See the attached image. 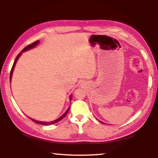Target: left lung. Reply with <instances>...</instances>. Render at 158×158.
Segmentation results:
<instances>
[{
  "instance_id": "1",
  "label": "left lung",
  "mask_w": 158,
  "mask_h": 158,
  "mask_svg": "<svg viewBox=\"0 0 158 158\" xmlns=\"http://www.w3.org/2000/svg\"><path fill=\"white\" fill-rule=\"evenodd\" d=\"M100 122L102 123H103V124H105V123H103V122H102V121H100Z\"/></svg>"
}]
</instances>
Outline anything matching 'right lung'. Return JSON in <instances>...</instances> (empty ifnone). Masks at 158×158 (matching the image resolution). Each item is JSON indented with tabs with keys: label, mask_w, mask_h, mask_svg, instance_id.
I'll return each instance as SVG.
<instances>
[{
	"label": "right lung",
	"mask_w": 158,
	"mask_h": 158,
	"mask_svg": "<svg viewBox=\"0 0 158 158\" xmlns=\"http://www.w3.org/2000/svg\"><path fill=\"white\" fill-rule=\"evenodd\" d=\"M39 43H40V41L38 40V41H36V42H35L34 43H33V44H29V45H28L27 47H26L24 49H23L22 51H21V52L19 53V54L17 55V58H15V62H14V63H13V66H12V69H11V73H10V82H11V80H12V74H13V71H14V69H15V65H16V63H17V60H18V59L19 58V57L21 56V53H22L23 52H26V51H28V50H30V49H33V48H35V47L37 44H39ZM72 97H73V95H69V102H71V100H72ZM69 108H70V106H69L68 107V109H67L66 110V111L65 112V113H64L62 116H60L59 118H57V119H56V120H54V121H49V122H46V121H37V120H35V119H33V118H31V117H29V116H28L29 118H31L32 121H33L34 123H37V124H40V125H52V124H54V123H58V122H59L60 121H61V120H62L64 117H65L66 115H67V114L68 113V111H69Z\"/></svg>",
	"instance_id": "1"
}]
</instances>
